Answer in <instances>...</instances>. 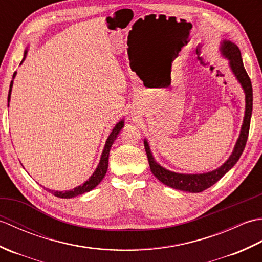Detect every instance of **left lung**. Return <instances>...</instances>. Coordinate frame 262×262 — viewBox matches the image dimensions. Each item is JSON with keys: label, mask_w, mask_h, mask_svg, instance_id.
<instances>
[{"label": "left lung", "mask_w": 262, "mask_h": 262, "mask_svg": "<svg viewBox=\"0 0 262 262\" xmlns=\"http://www.w3.org/2000/svg\"><path fill=\"white\" fill-rule=\"evenodd\" d=\"M221 53L225 58L230 60V68L235 75L237 81L241 83V85L246 93V114H244L243 124L241 127L240 136L237 138V142L234 146V149L231 154V157L226 162L220 166L219 169L213 170L207 173L202 174H185V173H176L164 169L159 163L155 162L153 155L149 149L148 143L146 140H144V147L147 154L149 168H151L152 173L158 178V179L164 183V185L169 186L178 190L188 191V192H202L206 189L211 187L219 181L222 177H223L226 172H229L235 163L240 159L243 153V149L246 147V144L249 136V129H250V120H251L252 115V101H253V94H252V84L251 80L247 73L246 69L243 66L241 52L238 47L234 42L229 40H223L221 45Z\"/></svg>", "instance_id": "obj_1"}]
</instances>
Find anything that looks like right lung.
<instances>
[{
  "label": "right lung",
  "mask_w": 262,
  "mask_h": 262,
  "mask_svg": "<svg viewBox=\"0 0 262 262\" xmlns=\"http://www.w3.org/2000/svg\"><path fill=\"white\" fill-rule=\"evenodd\" d=\"M26 56H27V51L25 52L24 59L21 60L20 64H22V62H24ZM15 74H16V72H14L13 79H14ZM12 85H13V80L11 81V83H10L8 102L10 101L11 90H12ZM122 127H124V120H120L119 122H117V125L114 127V129H113V132H111V134L107 138V142H105L103 152L101 154V159H100V162H99V164L97 166L96 171L93 172V174L90 178H89V179L84 183H83V185L76 187L74 189H72V190H68V191H55V190H51V189H46V190L51 191L54 194V196L59 197V198H72V197L80 196V194L84 193V192H89L90 190H92L93 188H96L99 185V183L101 182V180L104 178L105 173H107V170H108V159H109L110 148H111V146H113V144H114L115 140L117 138V136H118V134L120 133Z\"/></svg>",
  "instance_id": "1"
}]
</instances>
